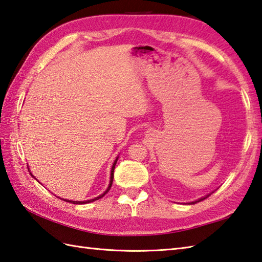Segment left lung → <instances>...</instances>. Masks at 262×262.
I'll list each match as a JSON object with an SVG mask.
<instances>
[{
  "instance_id": "1",
  "label": "left lung",
  "mask_w": 262,
  "mask_h": 262,
  "mask_svg": "<svg viewBox=\"0 0 262 262\" xmlns=\"http://www.w3.org/2000/svg\"><path fill=\"white\" fill-rule=\"evenodd\" d=\"M210 194H208V196H205V197H203V198H200V199H198V200H196V202H193V203H191V204H194V203H199V202H202V200H204V199H206L207 197H209Z\"/></svg>"
}]
</instances>
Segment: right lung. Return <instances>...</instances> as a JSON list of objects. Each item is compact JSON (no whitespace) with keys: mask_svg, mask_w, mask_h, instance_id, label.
I'll return each mask as SVG.
<instances>
[{"mask_svg":"<svg viewBox=\"0 0 262 262\" xmlns=\"http://www.w3.org/2000/svg\"><path fill=\"white\" fill-rule=\"evenodd\" d=\"M117 160H118V158L116 159V161L114 162V164H113V168H111V174H110V183H109V187H108V189L107 190L104 191V193H102V194H100L99 197H97V198H93V199H90V200H86V202H73V200H68V199H63V200H65V202H68V203H72V204H86V203H91V202H94V200H98V199H100V198H102L105 193H107L109 190H110V188H111V186H113V180H114V170H115V165H116V163H117Z\"/></svg>","mask_w":262,"mask_h":262,"instance_id":"obj_1","label":"right lung"}]
</instances>
